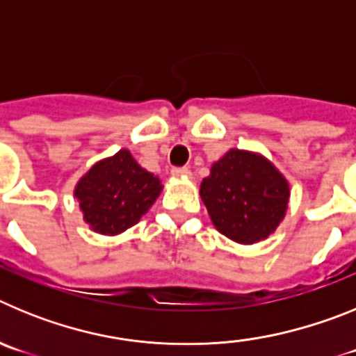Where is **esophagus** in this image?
<instances>
[{"label": "esophagus", "mask_w": 356, "mask_h": 356, "mask_svg": "<svg viewBox=\"0 0 356 356\" xmlns=\"http://www.w3.org/2000/svg\"><path fill=\"white\" fill-rule=\"evenodd\" d=\"M171 175L176 176V178H185V176L191 175V171L187 168H175L171 171Z\"/></svg>", "instance_id": "1"}]
</instances>
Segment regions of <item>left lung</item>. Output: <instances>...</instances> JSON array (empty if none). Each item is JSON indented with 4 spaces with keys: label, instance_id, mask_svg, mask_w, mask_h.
<instances>
[{
    "label": "left lung",
    "instance_id": "1",
    "mask_svg": "<svg viewBox=\"0 0 356 356\" xmlns=\"http://www.w3.org/2000/svg\"><path fill=\"white\" fill-rule=\"evenodd\" d=\"M200 196L217 232L238 244H254L284 221L291 187L271 160L232 147L212 163Z\"/></svg>",
    "mask_w": 356,
    "mask_h": 356
}]
</instances>
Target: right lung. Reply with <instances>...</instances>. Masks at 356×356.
Instances as JSON below:
<instances>
[{"label":"right lung","mask_w":356,"mask_h":356,"mask_svg":"<svg viewBox=\"0 0 356 356\" xmlns=\"http://www.w3.org/2000/svg\"><path fill=\"white\" fill-rule=\"evenodd\" d=\"M159 176L128 149L96 162L74 187L83 221L96 234L119 235L140 221L162 193Z\"/></svg>","instance_id":"obj_1"}]
</instances>
